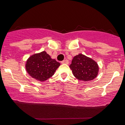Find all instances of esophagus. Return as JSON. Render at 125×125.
Masks as SVG:
<instances>
[{"label": "esophagus", "instance_id": "esophagus-1", "mask_svg": "<svg viewBox=\"0 0 125 125\" xmlns=\"http://www.w3.org/2000/svg\"><path fill=\"white\" fill-rule=\"evenodd\" d=\"M61 63L62 64H68L69 63V61H68V60L65 59V60H64V61H62Z\"/></svg>", "mask_w": 125, "mask_h": 125}]
</instances>
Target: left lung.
Returning <instances> with one entry per match:
<instances>
[{
    "instance_id": "8db88e82",
    "label": "left lung",
    "mask_w": 125,
    "mask_h": 125,
    "mask_svg": "<svg viewBox=\"0 0 125 125\" xmlns=\"http://www.w3.org/2000/svg\"><path fill=\"white\" fill-rule=\"evenodd\" d=\"M69 67L76 78L80 81H88L94 79L99 71L96 62L82 54L75 56Z\"/></svg>"
}]
</instances>
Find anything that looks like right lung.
<instances>
[{"mask_svg": "<svg viewBox=\"0 0 125 125\" xmlns=\"http://www.w3.org/2000/svg\"><path fill=\"white\" fill-rule=\"evenodd\" d=\"M60 64L43 51L30 57L26 62V69L31 77L43 82L52 76Z\"/></svg>", "mask_w": 125, "mask_h": 125, "instance_id": "right-lung-1", "label": "right lung"}]
</instances>
